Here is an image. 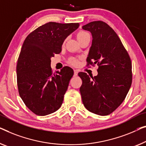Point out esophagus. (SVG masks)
Segmentation results:
<instances>
[{"label":"esophagus","mask_w":146,"mask_h":146,"mask_svg":"<svg viewBox=\"0 0 146 146\" xmlns=\"http://www.w3.org/2000/svg\"><path fill=\"white\" fill-rule=\"evenodd\" d=\"M78 75V71L74 69V76H77Z\"/></svg>","instance_id":"34e87169"}]
</instances>
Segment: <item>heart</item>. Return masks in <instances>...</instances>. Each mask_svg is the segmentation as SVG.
Segmentation results:
<instances>
[{"label":"heart","instance_id":"1","mask_svg":"<svg viewBox=\"0 0 146 146\" xmlns=\"http://www.w3.org/2000/svg\"><path fill=\"white\" fill-rule=\"evenodd\" d=\"M88 35H89L87 32L84 31H80L77 33V36L78 40H80ZM69 64L73 65V66H77V65L79 64V61H78L77 59H75V58H71V59L69 60Z\"/></svg>","mask_w":146,"mask_h":146}]
</instances>
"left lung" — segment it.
<instances>
[{"label":"left lung","instance_id":"8db88e82","mask_svg":"<svg viewBox=\"0 0 146 146\" xmlns=\"http://www.w3.org/2000/svg\"><path fill=\"white\" fill-rule=\"evenodd\" d=\"M92 35L87 66L97 64L98 75L78 73L82 103L89 111L108 115L125 99L132 84V62L127 50L113 29L102 21L82 26Z\"/></svg>","mask_w":146,"mask_h":146}]
</instances>
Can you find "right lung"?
Instances as JSON below:
<instances>
[{
    "mask_svg": "<svg viewBox=\"0 0 146 146\" xmlns=\"http://www.w3.org/2000/svg\"><path fill=\"white\" fill-rule=\"evenodd\" d=\"M79 26L48 22L25 39L17 60V84L21 98L35 114L44 116L62 106L73 70L66 66L53 73L50 58L60 53L65 39Z\"/></svg>",
    "mask_w": 146,
    "mask_h": 146,
    "instance_id": "obj_1",
    "label": "right lung"
}]
</instances>
